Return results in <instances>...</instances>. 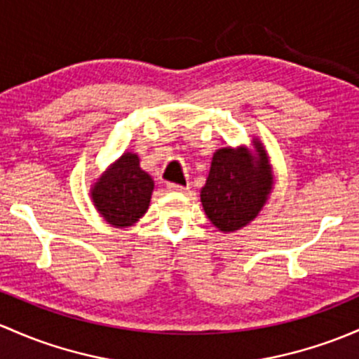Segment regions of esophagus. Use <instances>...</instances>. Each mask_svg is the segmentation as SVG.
I'll use <instances>...</instances> for the list:
<instances>
[{"mask_svg":"<svg viewBox=\"0 0 359 359\" xmlns=\"http://www.w3.org/2000/svg\"><path fill=\"white\" fill-rule=\"evenodd\" d=\"M167 187L170 191H175V192H186L187 189H189V187H184V186H180V184H175V182H168Z\"/></svg>","mask_w":359,"mask_h":359,"instance_id":"34e87169","label":"esophagus"}]
</instances>
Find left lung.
I'll list each match as a JSON object with an SVG mask.
<instances>
[{
    "instance_id": "obj_1",
    "label": "left lung",
    "mask_w": 359,
    "mask_h": 359,
    "mask_svg": "<svg viewBox=\"0 0 359 359\" xmlns=\"http://www.w3.org/2000/svg\"><path fill=\"white\" fill-rule=\"evenodd\" d=\"M258 156L246 149L222 148L213 154L210 175L201 189V203L211 224L222 232L248 225L265 205L273 184L265 149L255 142Z\"/></svg>"
}]
</instances>
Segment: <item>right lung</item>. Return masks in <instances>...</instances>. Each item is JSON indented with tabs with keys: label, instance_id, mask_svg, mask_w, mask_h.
Returning <instances> with one entry per match:
<instances>
[{
	"label": "right lung",
	"instance_id": "obj_1",
	"mask_svg": "<svg viewBox=\"0 0 359 359\" xmlns=\"http://www.w3.org/2000/svg\"><path fill=\"white\" fill-rule=\"evenodd\" d=\"M154 182L139 167L137 154L123 153L94 184L93 201L108 224L129 227L149 206Z\"/></svg>",
	"mask_w": 359,
	"mask_h": 359
}]
</instances>
